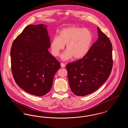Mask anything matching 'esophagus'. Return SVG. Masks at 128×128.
I'll use <instances>...</instances> for the list:
<instances>
[{
	"label": "esophagus",
	"instance_id": "1",
	"mask_svg": "<svg viewBox=\"0 0 128 128\" xmlns=\"http://www.w3.org/2000/svg\"><path fill=\"white\" fill-rule=\"evenodd\" d=\"M60 65H61V67L62 68H64V67H65V64L64 63H61Z\"/></svg>",
	"mask_w": 128,
	"mask_h": 128
}]
</instances>
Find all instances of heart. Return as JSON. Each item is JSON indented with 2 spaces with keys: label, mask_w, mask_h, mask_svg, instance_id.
<instances>
[{
  "label": "heart",
  "mask_w": 128,
  "mask_h": 128,
  "mask_svg": "<svg viewBox=\"0 0 128 128\" xmlns=\"http://www.w3.org/2000/svg\"><path fill=\"white\" fill-rule=\"evenodd\" d=\"M92 41V32L88 29L78 27L65 28L60 30L58 36L53 38L50 44L51 53L55 56H58L66 44L67 50L62 55V58L67 60L73 57L79 60L88 53Z\"/></svg>",
  "instance_id": "1"
}]
</instances>
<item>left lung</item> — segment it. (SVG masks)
<instances>
[{
	"label": "left lung",
	"mask_w": 128,
	"mask_h": 128,
	"mask_svg": "<svg viewBox=\"0 0 128 128\" xmlns=\"http://www.w3.org/2000/svg\"><path fill=\"white\" fill-rule=\"evenodd\" d=\"M99 38L82 58L66 66L73 94L83 96L96 91L108 78L113 67L112 46L99 27Z\"/></svg>",
	"instance_id": "left-lung-1"
}]
</instances>
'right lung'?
Returning <instances> with one entry per match:
<instances>
[{"label":"right lung","instance_id":"add662e5","mask_svg":"<svg viewBox=\"0 0 128 128\" xmlns=\"http://www.w3.org/2000/svg\"><path fill=\"white\" fill-rule=\"evenodd\" d=\"M47 26L29 25L12 43L10 50L12 75L20 87L29 94L43 96L53 84L59 61L49 53Z\"/></svg>","mask_w":128,"mask_h":128}]
</instances>
